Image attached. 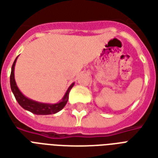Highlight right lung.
Here are the masks:
<instances>
[{
  "mask_svg": "<svg viewBox=\"0 0 158 158\" xmlns=\"http://www.w3.org/2000/svg\"><path fill=\"white\" fill-rule=\"evenodd\" d=\"M17 58L15 59V61L12 66V72H11V75H10V84H11V89H12V93H13V95L15 96L16 100L18 101L19 105L22 106L23 108L28 110V111L35 113V114H37V115L54 114V113H58L59 111H61L65 106L68 101H69V92H70V89H72V87L73 86V84L70 85L68 91L66 92L64 97L62 98V102L56 103V104H44V103L37 102H35L32 100L28 99L27 97H25L22 93L20 92V90L16 85L15 79H14V67H15Z\"/></svg>",
  "mask_w": 158,
  "mask_h": 158,
  "instance_id": "right-lung-1",
  "label": "right lung"
}]
</instances>
